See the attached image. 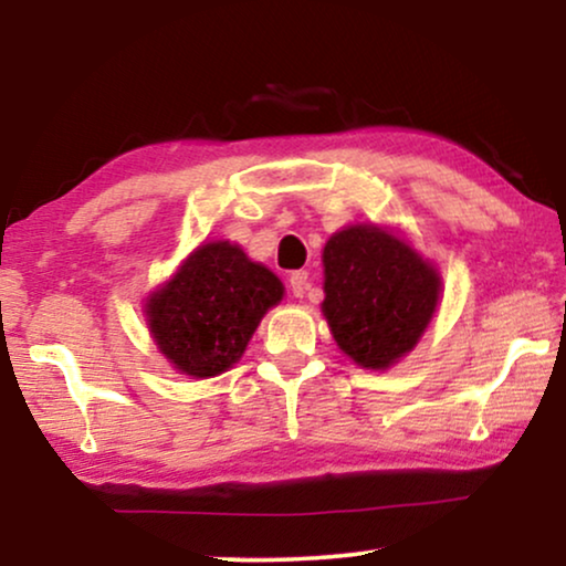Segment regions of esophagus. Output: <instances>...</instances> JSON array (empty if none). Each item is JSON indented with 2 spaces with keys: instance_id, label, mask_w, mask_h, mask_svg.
<instances>
[{
  "instance_id": "1",
  "label": "esophagus",
  "mask_w": 566,
  "mask_h": 566,
  "mask_svg": "<svg viewBox=\"0 0 566 566\" xmlns=\"http://www.w3.org/2000/svg\"><path fill=\"white\" fill-rule=\"evenodd\" d=\"M291 293L296 298H304V293L308 291V273L306 270H296V273H291Z\"/></svg>"
}]
</instances>
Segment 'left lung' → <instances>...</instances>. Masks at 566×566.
Wrapping results in <instances>:
<instances>
[{"mask_svg": "<svg viewBox=\"0 0 566 566\" xmlns=\"http://www.w3.org/2000/svg\"><path fill=\"white\" fill-rule=\"evenodd\" d=\"M322 262V312L339 350L374 370L405 358L438 308V270L374 223L332 234Z\"/></svg>", "mask_w": 566, "mask_h": 566, "instance_id": "left-lung-1", "label": "left lung"}]
</instances>
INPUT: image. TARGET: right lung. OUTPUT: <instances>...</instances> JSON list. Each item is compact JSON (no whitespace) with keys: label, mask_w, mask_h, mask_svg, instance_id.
Returning a JSON list of instances; mask_svg holds the SVG:
<instances>
[{"label":"right lung","mask_w":566,"mask_h":566,"mask_svg":"<svg viewBox=\"0 0 566 566\" xmlns=\"http://www.w3.org/2000/svg\"><path fill=\"white\" fill-rule=\"evenodd\" d=\"M283 283L239 244L208 242L146 301V322L159 353L192 378H211L242 358Z\"/></svg>","instance_id":"1"}]
</instances>
